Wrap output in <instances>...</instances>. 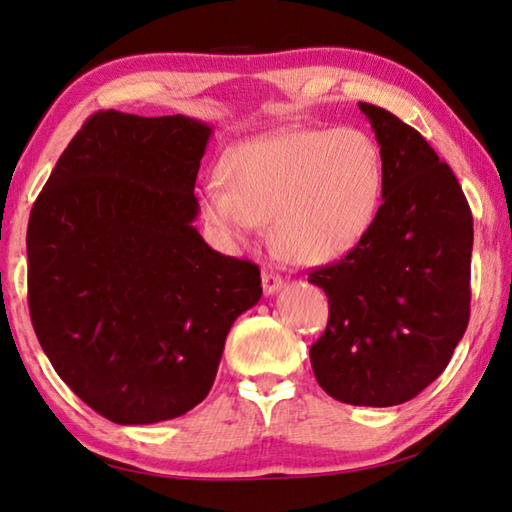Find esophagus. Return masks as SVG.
I'll return each instance as SVG.
<instances>
[{"instance_id":"obj_1","label":"esophagus","mask_w":512,"mask_h":512,"mask_svg":"<svg viewBox=\"0 0 512 512\" xmlns=\"http://www.w3.org/2000/svg\"><path fill=\"white\" fill-rule=\"evenodd\" d=\"M262 286H264V293H266V295H275L277 291H282L284 282H282L280 275L264 271V273H262Z\"/></svg>"}]
</instances>
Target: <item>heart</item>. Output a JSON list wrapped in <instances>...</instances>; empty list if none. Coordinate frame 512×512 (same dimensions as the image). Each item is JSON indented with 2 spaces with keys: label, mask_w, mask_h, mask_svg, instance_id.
I'll return each instance as SVG.
<instances>
[{
  "label": "heart",
  "mask_w": 512,
  "mask_h": 512,
  "mask_svg": "<svg viewBox=\"0 0 512 512\" xmlns=\"http://www.w3.org/2000/svg\"><path fill=\"white\" fill-rule=\"evenodd\" d=\"M221 183L201 190V217L230 248L271 221L277 250L297 264H329L351 253L378 217L383 154L362 129H293L239 145Z\"/></svg>",
  "instance_id": "obj_1"
}]
</instances>
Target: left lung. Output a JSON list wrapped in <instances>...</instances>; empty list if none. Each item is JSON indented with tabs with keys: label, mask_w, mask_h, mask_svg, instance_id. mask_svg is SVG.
I'll list each match as a JSON object with an SVG mask.
<instances>
[{
	"label": "left lung",
	"mask_w": 512,
	"mask_h": 512,
	"mask_svg": "<svg viewBox=\"0 0 512 512\" xmlns=\"http://www.w3.org/2000/svg\"><path fill=\"white\" fill-rule=\"evenodd\" d=\"M358 107L383 154V206L345 259L311 273L329 297L311 365L336 401L392 407L434 383L466 333L472 212L414 127L383 107Z\"/></svg>",
	"instance_id": "8db88e82"
}]
</instances>
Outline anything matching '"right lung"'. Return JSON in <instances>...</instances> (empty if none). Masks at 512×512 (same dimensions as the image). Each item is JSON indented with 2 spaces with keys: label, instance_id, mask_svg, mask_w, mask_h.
<instances>
[{
  "label": "right lung",
  "instance_id": "right-lung-1",
  "mask_svg": "<svg viewBox=\"0 0 512 512\" xmlns=\"http://www.w3.org/2000/svg\"><path fill=\"white\" fill-rule=\"evenodd\" d=\"M210 136L190 116L98 111L31 210L37 340L73 394L118 425L199 405L232 322L262 297L259 268L212 250L194 228Z\"/></svg>",
  "mask_w": 512,
  "mask_h": 512
}]
</instances>
